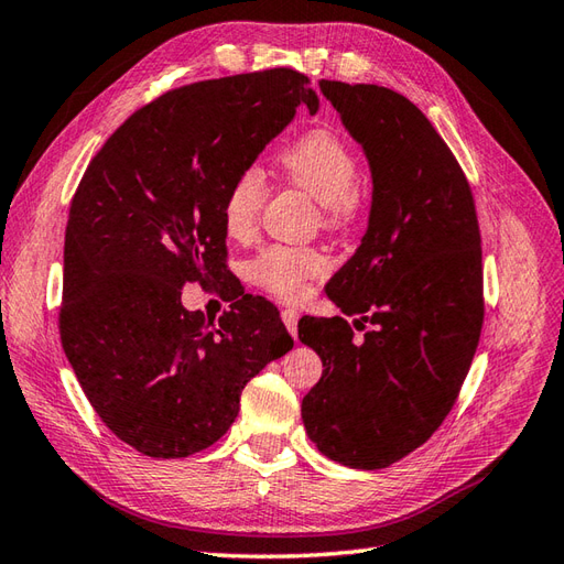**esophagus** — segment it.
<instances>
[{
    "mask_svg": "<svg viewBox=\"0 0 564 564\" xmlns=\"http://www.w3.org/2000/svg\"><path fill=\"white\" fill-rule=\"evenodd\" d=\"M282 321L290 329L292 337H296V325H299V311L296 308H282Z\"/></svg>",
    "mask_w": 564,
    "mask_h": 564,
    "instance_id": "obj_1",
    "label": "esophagus"
}]
</instances>
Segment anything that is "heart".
I'll return each instance as SVG.
<instances>
[{
	"label": "heart",
	"instance_id": "b5f03b06",
	"mask_svg": "<svg viewBox=\"0 0 564 564\" xmlns=\"http://www.w3.org/2000/svg\"><path fill=\"white\" fill-rule=\"evenodd\" d=\"M284 176L323 205L325 223L339 227L349 223L359 208L361 164L347 141L335 131L315 129L286 145L280 155ZM268 198L265 174L246 167L235 176L223 198V225L229 237L249 239L260 210ZM327 268V258L315 249L301 246H265L251 263V280L274 296L294 301L304 294L306 284Z\"/></svg>",
	"mask_w": 564,
	"mask_h": 564
}]
</instances>
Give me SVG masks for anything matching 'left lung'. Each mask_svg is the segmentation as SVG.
Listing matches in <instances>:
<instances>
[{
  "label": "left lung",
  "mask_w": 564,
  "mask_h": 564,
  "mask_svg": "<svg viewBox=\"0 0 564 564\" xmlns=\"http://www.w3.org/2000/svg\"><path fill=\"white\" fill-rule=\"evenodd\" d=\"M373 174L368 229L327 296L335 318L299 323L323 376L301 402L306 433L351 469H386L441 429L484 325V265L471 186L441 133L404 95L321 80Z\"/></svg>",
  "instance_id": "left-lung-1"
}]
</instances>
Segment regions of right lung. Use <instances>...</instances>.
I'll return each mask as SVG.
<instances>
[{
	"mask_svg": "<svg viewBox=\"0 0 564 564\" xmlns=\"http://www.w3.org/2000/svg\"><path fill=\"white\" fill-rule=\"evenodd\" d=\"M294 68L198 80L121 123L68 210L59 335L88 402L148 457L196 455L239 414L241 390L294 347L270 301L227 270L223 198L304 105ZM186 281L238 301L217 324L181 306Z\"/></svg>",
	"mask_w": 564,
	"mask_h": 564,
	"instance_id": "1",
	"label": "right lung"
}]
</instances>
